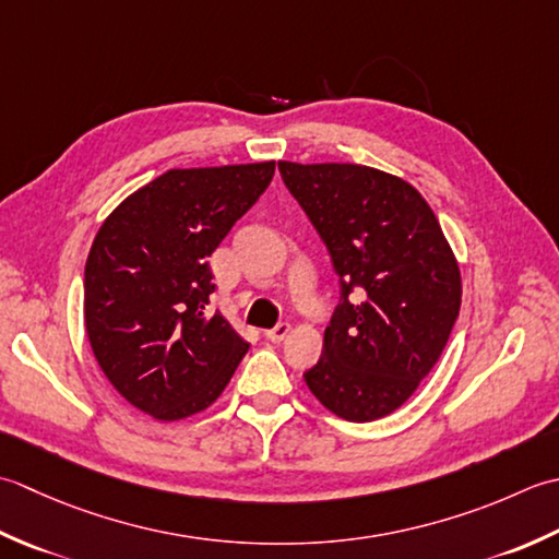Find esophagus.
I'll return each instance as SVG.
<instances>
[{
  "instance_id": "esophagus-1",
  "label": "esophagus",
  "mask_w": 559,
  "mask_h": 559,
  "mask_svg": "<svg viewBox=\"0 0 559 559\" xmlns=\"http://www.w3.org/2000/svg\"><path fill=\"white\" fill-rule=\"evenodd\" d=\"M292 333V325L289 323H280L272 330H265V337L270 340V343H282L284 337H287Z\"/></svg>"
}]
</instances>
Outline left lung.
<instances>
[{"instance_id":"8db88e82","label":"left lung","mask_w":559,"mask_h":559,"mask_svg":"<svg viewBox=\"0 0 559 559\" xmlns=\"http://www.w3.org/2000/svg\"><path fill=\"white\" fill-rule=\"evenodd\" d=\"M280 174L340 277L306 385L349 423L391 415L439 361L461 311L447 236L427 200L379 168L280 162Z\"/></svg>"}]
</instances>
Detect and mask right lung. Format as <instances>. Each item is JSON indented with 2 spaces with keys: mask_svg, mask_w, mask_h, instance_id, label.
<instances>
[{
  "mask_svg": "<svg viewBox=\"0 0 559 559\" xmlns=\"http://www.w3.org/2000/svg\"><path fill=\"white\" fill-rule=\"evenodd\" d=\"M275 162L170 168L100 224L84 270L91 349L124 401L162 423L210 407L248 352L210 316V255L253 207Z\"/></svg>",
  "mask_w": 559,
  "mask_h": 559,
  "instance_id": "add662e5",
  "label": "right lung"
}]
</instances>
